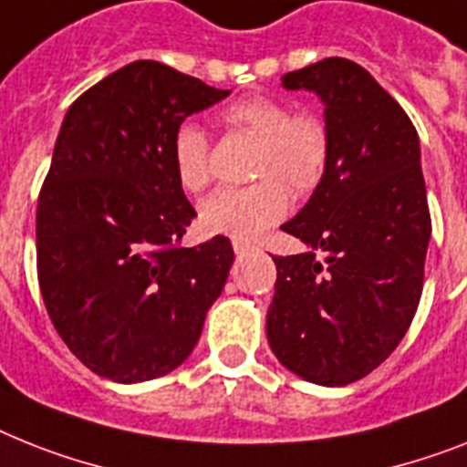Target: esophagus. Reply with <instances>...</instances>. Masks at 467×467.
Here are the masks:
<instances>
[{"label":"esophagus","instance_id":"esophagus-1","mask_svg":"<svg viewBox=\"0 0 467 467\" xmlns=\"http://www.w3.org/2000/svg\"><path fill=\"white\" fill-rule=\"evenodd\" d=\"M234 250H236V255H248L250 250H257V248L245 241H234Z\"/></svg>","mask_w":467,"mask_h":467}]
</instances>
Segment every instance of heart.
Wrapping results in <instances>:
<instances>
[{
	"mask_svg": "<svg viewBox=\"0 0 467 467\" xmlns=\"http://www.w3.org/2000/svg\"><path fill=\"white\" fill-rule=\"evenodd\" d=\"M222 121L257 140L253 176L260 181L212 192L200 205V224L207 234L253 241L286 214L288 191L307 195L319 186L329 161V133L317 117L291 114L288 104L262 95L231 102ZM171 161L186 191L198 192L210 183V138L198 123L176 126Z\"/></svg>",
	"mask_w": 467,
	"mask_h": 467,
	"instance_id": "b5f03b06",
	"label": "heart"
}]
</instances>
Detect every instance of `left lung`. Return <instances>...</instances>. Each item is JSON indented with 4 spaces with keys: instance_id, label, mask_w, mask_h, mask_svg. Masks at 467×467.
<instances>
[{
    "instance_id": "8db88e82",
    "label": "left lung",
    "mask_w": 467,
    "mask_h": 467,
    "mask_svg": "<svg viewBox=\"0 0 467 467\" xmlns=\"http://www.w3.org/2000/svg\"><path fill=\"white\" fill-rule=\"evenodd\" d=\"M281 86L322 99L329 161L281 226L307 250L275 257L267 338L294 375L344 387L394 353L418 310L432 236L418 130L356 61L329 57Z\"/></svg>"
}]
</instances>
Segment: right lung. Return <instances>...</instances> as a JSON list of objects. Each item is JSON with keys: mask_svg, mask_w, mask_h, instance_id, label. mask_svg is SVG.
Listing matches in <instances>:
<instances>
[{"mask_svg": "<svg viewBox=\"0 0 467 467\" xmlns=\"http://www.w3.org/2000/svg\"><path fill=\"white\" fill-rule=\"evenodd\" d=\"M229 92L140 59L64 117L37 200V279L54 329L104 379L136 384L179 368L224 288L229 238L179 245L195 210L171 136Z\"/></svg>", "mask_w": 467, "mask_h": 467, "instance_id": "add662e5", "label": "right lung"}]
</instances>
